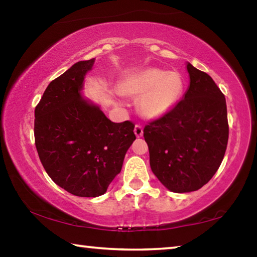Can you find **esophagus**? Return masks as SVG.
<instances>
[{"label": "esophagus", "instance_id": "34e87169", "mask_svg": "<svg viewBox=\"0 0 257 257\" xmlns=\"http://www.w3.org/2000/svg\"><path fill=\"white\" fill-rule=\"evenodd\" d=\"M134 133H135V135H136V137H138V138L142 137L143 136V127H142V125H139V124L135 125Z\"/></svg>", "mask_w": 257, "mask_h": 257}]
</instances>
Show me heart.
Here are the masks:
<instances>
[{
  "label": "heart",
  "instance_id": "heart-1",
  "mask_svg": "<svg viewBox=\"0 0 257 257\" xmlns=\"http://www.w3.org/2000/svg\"><path fill=\"white\" fill-rule=\"evenodd\" d=\"M118 89L128 96H139L137 106L147 120H159L170 113L185 92V79L178 71L145 68L125 76Z\"/></svg>",
  "mask_w": 257,
  "mask_h": 257
}]
</instances>
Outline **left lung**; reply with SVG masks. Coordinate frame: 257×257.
Here are the masks:
<instances>
[{
	"mask_svg": "<svg viewBox=\"0 0 257 257\" xmlns=\"http://www.w3.org/2000/svg\"><path fill=\"white\" fill-rule=\"evenodd\" d=\"M189 86L173 110L144 128L150 164L173 193H190L207 184L227 150L225 97L207 73L187 62Z\"/></svg>",
	"mask_w": 257,
	"mask_h": 257,
	"instance_id": "obj_1",
	"label": "left lung"
}]
</instances>
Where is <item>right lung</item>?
<instances>
[{
  "label": "right lung",
  "instance_id": "1",
  "mask_svg": "<svg viewBox=\"0 0 257 257\" xmlns=\"http://www.w3.org/2000/svg\"><path fill=\"white\" fill-rule=\"evenodd\" d=\"M94 62L79 61L51 81L35 108V144L43 167L56 185L79 197L106 193L136 139L133 122H112L82 96Z\"/></svg>",
  "mask_w": 257,
  "mask_h": 257
}]
</instances>
